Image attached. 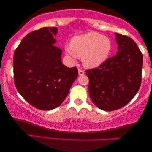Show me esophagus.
<instances>
[{
    "label": "esophagus",
    "instance_id": "34e87169",
    "mask_svg": "<svg viewBox=\"0 0 152 152\" xmlns=\"http://www.w3.org/2000/svg\"><path fill=\"white\" fill-rule=\"evenodd\" d=\"M83 74H84V71L81 70V69H78V75H79V76H82V75Z\"/></svg>",
    "mask_w": 152,
    "mask_h": 152
}]
</instances>
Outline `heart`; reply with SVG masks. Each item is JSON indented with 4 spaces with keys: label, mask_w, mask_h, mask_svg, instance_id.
Wrapping results in <instances>:
<instances>
[{
    "label": "heart",
    "mask_w": 152,
    "mask_h": 152,
    "mask_svg": "<svg viewBox=\"0 0 152 152\" xmlns=\"http://www.w3.org/2000/svg\"><path fill=\"white\" fill-rule=\"evenodd\" d=\"M111 48L112 43L109 38L96 32H88L73 38L65 50L71 58L81 57L86 67L95 68L108 58Z\"/></svg>",
    "instance_id": "b5f03b06"
}]
</instances>
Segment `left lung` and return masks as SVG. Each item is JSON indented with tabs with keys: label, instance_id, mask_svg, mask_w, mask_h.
I'll use <instances>...</instances> for the list:
<instances>
[{
	"label": "left lung",
	"instance_id": "1",
	"mask_svg": "<svg viewBox=\"0 0 152 152\" xmlns=\"http://www.w3.org/2000/svg\"><path fill=\"white\" fill-rule=\"evenodd\" d=\"M118 51L99 67L86 70L88 92L97 107L114 111L135 96L142 83L143 56L134 40L116 33Z\"/></svg>",
	"mask_w": 152,
	"mask_h": 152
}]
</instances>
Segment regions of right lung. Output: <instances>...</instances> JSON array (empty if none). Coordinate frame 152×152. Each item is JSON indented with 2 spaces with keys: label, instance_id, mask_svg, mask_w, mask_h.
Listing matches in <instances>:
<instances>
[{
  "label": "right lung",
  "instance_id": "add662e5",
  "mask_svg": "<svg viewBox=\"0 0 152 152\" xmlns=\"http://www.w3.org/2000/svg\"><path fill=\"white\" fill-rule=\"evenodd\" d=\"M57 28L45 27L23 38L13 56L15 87L22 97L40 110L58 107L77 78L76 67L62 64V50L54 46Z\"/></svg>",
  "mask_w": 152,
  "mask_h": 152
}]
</instances>
